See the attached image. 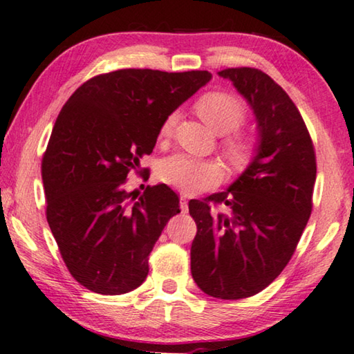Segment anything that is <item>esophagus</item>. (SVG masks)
Masks as SVG:
<instances>
[{
    "label": "esophagus",
    "mask_w": 354,
    "mask_h": 354,
    "mask_svg": "<svg viewBox=\"0 0 354 354\" xmlns=\"http://www.w3.org/2000/svg\"><path fill=\"white\" fill-rule=\"evenodd\" d=\"M180 209L182 212H188V198L185 194H180Z\"/></svg>",
    "instance_id": "34e87169"
}]
</instances>
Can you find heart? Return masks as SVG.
<instances>
[{"mask_svg": "<svg viewBox=\"0 0 354 354\" xmlns=\"http://www.w3.org/2000/svg\"><path fill=\"white\" fill-rule=\"evenodd\" d=\"M196 111L209 126L218 134H225L222 147L230 162L243 166L252 155L254 143L238 134V129L245 121V109L238 97L227 92H207L196 100ZM177 124V113H171L162 121L160 137L169 139ZM158 177L183 193H199L218 185L222 180V169L217 162L201 158L174 153L165 158L158 166Z\"/></svg>", "mask_w": 354, "mask_h": 354, "instance_id": "1", "label": "heart"}]
</instances>
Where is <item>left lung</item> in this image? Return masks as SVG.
I'll use <instances>...</instances> for the list:
<instances>
[{"instance_id":"8db88e82","label":"left lung","mask_w":354,"mask_h":354,"mask_svg":"<svg viewBox=\"0 0 354 354\" xmlns=\"http://www.w3.org/2000/svg\"><path fill=\"white\" fill-rule=\"evenodd\" d=\"M218 75L252 106L260 145L227 192L188 203L198 228L189 255L204 294L239 300L273 283L294 255L313 209L316 153L299 109L268 75L250 66Z\"/></svg>"}]
</instances>
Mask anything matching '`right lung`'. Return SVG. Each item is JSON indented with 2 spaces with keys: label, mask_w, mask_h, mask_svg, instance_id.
I'll return each mask as SVG.
<instances>
[{
  "label": "right lung",
  "mask_w": 354,
  "mask_h": 354,
  "mask_svg": "<svg viewBox=\"0 0 354 354\" xmlns=\"http://www.w3.org/2000/svg\"><path fill=\"white\" fill-rule=\"evenodd\" d=\"M211 76L110 71L81 84L60 110L41 161L46 218L70 274L86 289L120 295L145 281L148 255L180 212V199L161 183L136 201L127 177L153 151L166 116Z\"/></svg>",
  "instance_id": "right-lung-1"
}]
</instances>
